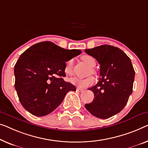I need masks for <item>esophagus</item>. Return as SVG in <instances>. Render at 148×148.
I'll use <instances>...</instances> for the list:
<instances>
[{"mask_svg":"<svg viewBox=\"0 0 148 148\" xmlns=\"http://www.w3.org/2000/svg\"><path fill=\"white\" fill-rule=\"evenodd\" d=\"M76 91L78 92H81L83 91V89H82V88H76Z\"/></svg>","mask_w":148,"mask_h":148,"instance_id":"obj_1","label":"esophagus"}]
</instances>
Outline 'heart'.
Returning a JSON list of instances; mask_svg holds the SVG:
<instances>
[{"instance_id": "b5f03b06", "label": "heart", "mask_w": 148, "mask_h": 148, "mask_svg": "<svg viewBox=\"0 0 148 148\" xmlns=\"http://www.w3.org/2000/svg\"><path fill=\"white\" fill-rule=\"evenodd\" d=\"M82 59L90 67L93 68L95 66L96 60L92 56H88V55H84V56L82 57ZM72 62H73V60H69L66 62L64 72L68 76H71L73 74V72H72ZM91 72L92 73H94V70L93 69H91V71H90V73H91ZM94 80H95V79H94V77L90 76L85 78H78V77H73V78H70V82L79 88H85L93 84Z\"/></svg>"}]
</instances>
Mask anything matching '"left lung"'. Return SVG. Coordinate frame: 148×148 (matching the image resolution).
Wrapping results in <instances>:
<instances>
[{"mask_svg": "<svg viewBox=\"0 0 148 148\" xmlns=\"http://www.w3.org/2000/svg\"><path fill=\"white\" fill-rule=\"evenodd\" d=\"M85 52L100 65L99 82L88 89L94 92V100L85 107L97 118H109L126 105L132 93L135 71L129 57L113 46L101 45Z\"/></svg>", "mask_w": 148, "mask_h": 148, "instance_id": "obj_1", "label": "left lung"}]
</instances>
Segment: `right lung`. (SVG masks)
<instances>
[{
    "label": "right lung",
    "mask_w": 148,
    "mask_h": 148,
    "mask_svg": "<svg viewBox=\"0 0 148 148\" xmlns=\"http://www.w3.org/2000/svg\"><path fill=\"white\" fill-rule=\"evenodd\" d=\"M81 54L46 41L28 48L14 66L15 89L21 104L28 112L44 116L56 108L69 91H76L64 80L66 62Z\"/></svg>",
    "instance_id": "obj_1"
}]
</instances>
